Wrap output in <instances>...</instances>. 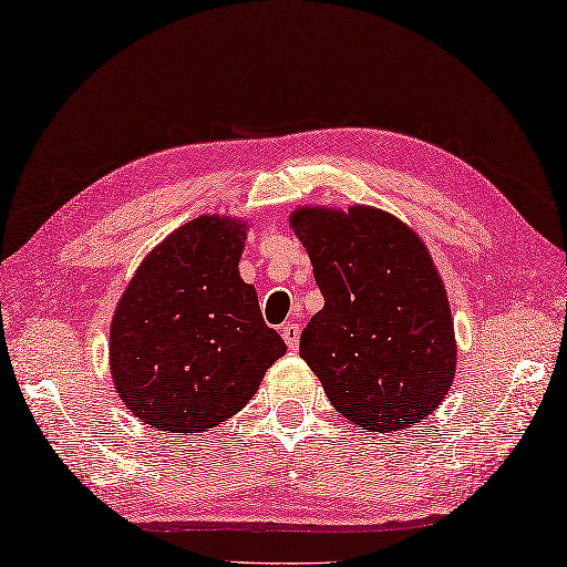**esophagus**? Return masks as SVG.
I'll list each match as a JSON object with an SVG mask.
<instances>
[{"mask_svg": "<svg viewBox=\"0 0 567 567\" xmlns=\"http://www.w3.org/2000/svg\"><path fill=\"white\" fill-rule=\"evenodd\" d=\"M281 337H284V342H286V347L288 349H298V342H300V327L298 324H284L281 327Z\"/></svg>", "mask_w": 567, "mask_h": 567, "instance_id": "obj_1", "label": "esophagus"}]
</instances>
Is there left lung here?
<instances>
[{
	"instance_id": "obj_1",
	"label": "left lung",
	"mask_w": 567,
	"mask_h": 567,
	"mask_svg": "<svg viewBox=\"0 0 567 567\" xmlns=\"http://www.w3.org/2000/svg\"><path fill=\"white\" fill-rule=\"evenodd\" d=\"M324 308L300 334V359L347 420L393 432L432 414L456 373L449 298L430 251L379 208H300Z\"/></svg>"
}]
</instances>
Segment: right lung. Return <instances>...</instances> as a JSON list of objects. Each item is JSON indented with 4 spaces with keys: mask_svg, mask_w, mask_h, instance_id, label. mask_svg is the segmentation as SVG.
<instances>
[{
    "mask_svg": "<svg viewBox=\"0 0 567 567\" xmlns=\"http://www.w3.org/2000/svg\"><path fill=\"white\" fill-rule=\"evenodd\" d=\"M245 225L204 216L169 235L118 303L111 373L123 405L159 432L198 434L240 412L286 354L237 261Z\"/></svg>",
    "mask_w": 567,
    "mask_h": 567,
    "instance_id": "1",
    "label": "right lung"
}]
</instances>
